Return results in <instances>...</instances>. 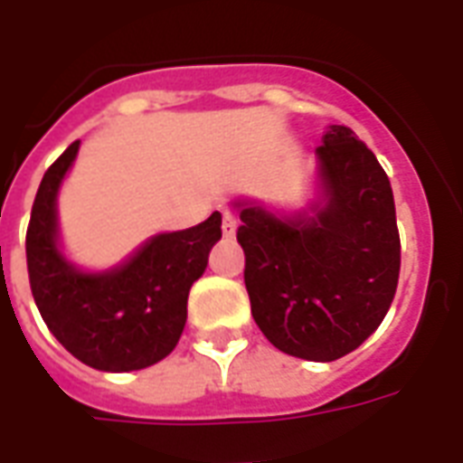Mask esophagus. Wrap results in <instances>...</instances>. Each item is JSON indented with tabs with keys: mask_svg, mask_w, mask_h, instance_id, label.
<instances>
[{
	"mask_svg": "<svg viewBox=\"0 0 463 463\" xmlns=\"http://www.w3.org/2000/svg\"><path fill=\"white\" fill-rule=\"evenodd\" d=\"M235 231H238V221H235V215L232 213H222V235L225 238H235Z\"/></svg>",
	"mask_w": 463,
	"mask_h": 463,
	"instance_id": "1",
	"label": "esophagus"
}]
</instances>
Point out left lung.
Here are the masks:
<instances>
[{"instance_id":"left-lung-1","label":"left lung","mask_w":463,"mask_h":463,"mask_svg":"<svg viewBox=\"0 0 463 463\" xmlns=\"http://www.w3.org/2000/svg\"><path fill=\"white\" fill-rule=\"evenodd\" d=\"M315 198L282 211L235 198L252 317L292 357L332 362L377 330L399 280V231L387 173L347 126L315 151Z\"/></svg>"}]
</instances>
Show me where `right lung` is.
<instances>
[{"mask_svg": "<svg viewBox=\"0 0 463 463\" xmlns=\"http://www.w3.org/2000/svg\"><path fill=\"white\" fill-rule=\"evenodd\" d=\"M79 141L44 173L26 231L32 295L46 327L76 359L101 372H133L168 357L188 317V292L221 241V213L193 228L156 232L114 268L69 260L59 231V191Z\"/></svg>", "mask_w": 463, "mask_h": 463, "instance_id": "add662e5", "label": "right lung"}]
</instances>
